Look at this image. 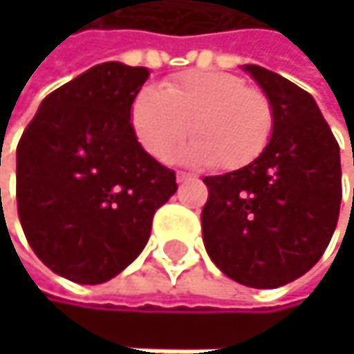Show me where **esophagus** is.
Instances as JSON below:
<instances>
[{"mask_svg":"<svg viewBox=\"0 0 354 354\" xmlns=\"http://www.w3.org/2000/svg\"><path fill=\"white\" fill-rule=\"evenodd\" d=\"M187 180H191V176H189V174H185V171H178V174H176V183H178V185H183V183H187Z\"/></svg>","mask_w":354,"mask_h":354,"instance_id":"esophagus-1","label":"esophagus"}]
</instances>
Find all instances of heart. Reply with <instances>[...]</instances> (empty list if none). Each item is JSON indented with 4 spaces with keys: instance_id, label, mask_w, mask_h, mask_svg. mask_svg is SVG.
Wrapping results in <instances>:
<instances>
[{
    "instance_id": "obj_1",
    "label": "heart",
    "mask_w": 354,
    "mask_h": 354,
    "mask_svg": "<svg viewBox=\"0 0 354 354\" xmlns=\"http://www.w3.org/2000/svg\"><path fill=\"white\" fill-rule=\"evenodd\" d=\"M131 129L157 161L169 159L191 127L195 138L178 153L185 163L234 171L259 159L274 129L272 104L261 91L229 72H187L165 84L144 86L131 104Z\"/></svg>"
}]
</instances>
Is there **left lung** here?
I'll use <instances>...</instances> for the list:
<instances>
[{
    "label": "left lung",
    "mask_w": 354,
    "mask_h": 354,
    "mask_svg": "<svg viewBox=\"0 0 354 354\" xmlns=\"http://www.w3.org/2000/svg\"><path fill=\"white\" fill-rule=\"evenodd\" d=\"M272 104L270 144L250 165L206 176L203 244L214 266L246 287L276 289L325 252L339 214V146L315 97L259 65H242Z\"/></svg>",
    "instance_id": "1"
}]
</instances>
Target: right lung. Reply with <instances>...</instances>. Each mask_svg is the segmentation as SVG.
Here are the masks:
<instances>
[{"label": "right lung", "mask_w": 354, "mask_h": 354, "mask_svg": "<svg viewBox=\"0 0 354 354\" xmlns=\"http://www.w3.org/2000/svg\"><path fill=\"white\" fill-rule=\"evenodd\" d=\"M151 72L100 63L39 104L17 148V203L39 261L78 284L123 272L151 238L176 174L131 129V104Z\"/></svg>", "instance_id": "1"}]
</instances>
